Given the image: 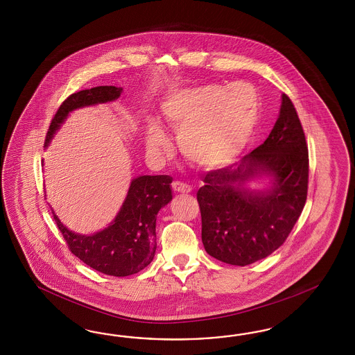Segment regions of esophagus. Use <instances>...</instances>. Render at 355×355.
Listing matches in <instances>:
<instances>
[{"label": "esophagus", "mask_w": 355, "mask_h": 355, "mask_svg": "<svg viewBox=\"0 0 355 355\" xmlns=\"http://www.w3.org/2000/svg\"><path fill=\"white\" fill-rule=\"evenodd\" d=\"M173 191L178 193H189L191 191V187L186 183L175 181V182H173Z\"/></svg>", "instance_id": "obj_1"}]
</instances>
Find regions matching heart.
I'll return each instance as SVG.
<instances>
[{
  "instance_id": "heart-1",
  "label": "heart",
  "mask_w": 355,
  "mask_h": 355,
  "mask_svg": "<svg viewBox=\"0 0 355 355\" xmlns=\"http://www.w3.org/2000/svg\"><path fill=\"white\" fill-rule=\"evenodd\" d=\"M162 110L178 132L183 156L200 169L217 171L236 162L252 139L260 119V98L251 87L205 85L173 89L164 98ZM147 148L153 156L171 148V140L156 121L147 128Z\"/></svg>"
}]
</instances>
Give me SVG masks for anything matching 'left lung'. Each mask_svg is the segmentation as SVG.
<instances>
[{
    "instance_id": "left-lung-1",
    "label": "left lung",
    "mask_w": 355,
    "mask_h": 355,
    "mask_svg": "<svg viewBox=\"0 0 355 355\" xmlns=\"http://www.w3.org/2000/svg\"><path fill=\"white\" fill-rule=\"evenodd\" d=\"M274 177L267 192L243 187L248 178ZM196 193L205 251L232 266L267 258L286 241L307 199L309 148L301 121L284 94L279 116L268 138L239 165L208 172Z\"/></svg>"
}]
</instances>
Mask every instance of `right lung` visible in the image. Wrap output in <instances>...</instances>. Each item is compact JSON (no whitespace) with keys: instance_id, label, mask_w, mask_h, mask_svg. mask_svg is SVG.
Wrapping results in <instances>:
<instances>
[{"instance_id":"1","label":"right lung","mask_w":355,"mask_h":355,"mask_svg":"<svg viewBox=\"0 0 355 355\" xmlns=\"http://www.w3.org/2000/svg\"><path fill=\"white\" fill-rule=\"evenodd\" d=\"M122 88L98 86L71 94L60 105L46 132L45 147L64 123L69 113L78 107L119 98ZM172 177L141 175L131 181L129 193L114 221L92 236L70 232L54 215L67 248L91 268L125 277L146 268L156 251V215L172 200Z\"/></svg>"}]
</instances>
